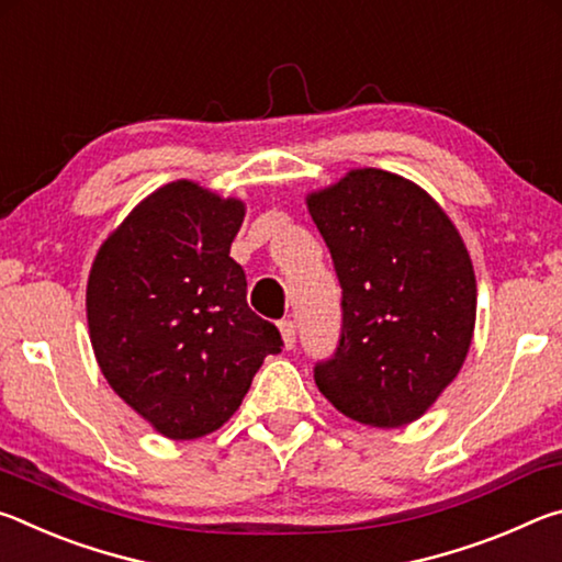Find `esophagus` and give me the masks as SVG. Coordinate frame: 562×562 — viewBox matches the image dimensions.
<instances>
[{
	"instance_id": "obj_1",
	"label": "esophagus",
	"mask_w": 562,
	"mask_h": 562,
	"mask_svg": "<svg viewBox=\"0 0 562 562\" xmlns=\"http://www.w3.org/2000/svg\"><path fill=\"white\" fill-rule=\"evenodd\" d=\"M280 335L284 341V349H292L294 341H297V325L292 319H282L280 322Z\"/></svg>"
}]
</instances>
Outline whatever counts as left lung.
I'll use <instances>...</instances> for the list:
<instances>
[{
    "mask_svg": "<svg viewBox=\"0 0 562 562\" xmlns=\"http://www.w3.org/2000/svg\"><path fill=\"white\" fill-rule=\"evenodd\" d=\"M341 284V335L315 382L359 424L416 422L469 355L475 274L441 205L412 180L357 168L307 195Z\"/></svg>",
    "mask_w": 562,
    "mask_h": 562,
    "instance_id": "1",
    "label": "left lung"
}]
</instances>
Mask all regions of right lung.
<instances>
[{
  "instance_id": "obj_1",
  "label": "right lung",
  "mask_w": 562,
  "mask_h": 562,
  "mask_svg": "<svg viewBox=\"0 0 562 562\" xmlns=\"http://www.w3.org/2000/svg\"><path fill=\"white\" fill-rule=\"evenodd\" d=\"M245 203L176 180L128 213L99 247L87 284L91 347L103 376L158 434H213L243 404L272 322L247 307L231 258Z\"/></svg>"
}]
</instances>
